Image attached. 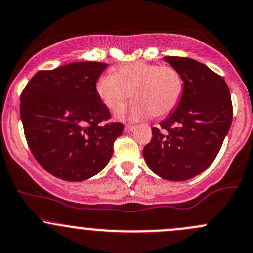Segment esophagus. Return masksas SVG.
Instances as JSON below:
<instances>
[{
  "label": "esophagus",
  "instance_id": "1",
  "mask_svg": "<svg viewBox=\"0 0 253 253\" xmlns=\"http://www.w3.org/2000/svg\"><path fill=\"white\" fill-rule=\"evenodd\" d=\"M134 129H135V126H131V124H126V127H124V130H126V132L132 131V130H134Z\"/></svg>",
  "mask_w": 253,
  "mask_h": 253
}]
</instances>
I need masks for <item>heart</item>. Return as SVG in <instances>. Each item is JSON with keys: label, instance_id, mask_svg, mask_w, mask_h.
<instances>
[{"label": "heart", "instance_id": "b5f03b06", "mask_svg": "<svg viewBox=\"0 0 253 253\" xmlns=\"http://www.w3.org/2000/svg\"><path fill=\"white\" fill-rule=\"evenodd\" d=\"M184 86L183 75L174 67L140 61L119 67L116 74L101 75L96 91L112 111L123 107L131 96L136 98L130 118H163L179 106Z\"/></svg>", "mask_w": 253, "mask_h": 253}]
</instances>
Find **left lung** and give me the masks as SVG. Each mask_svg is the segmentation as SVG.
I'll return each instance as SVG.
<instances>
[{
    "label": "left lung",
    "mask_w": 253,
    "mask_h": 253,
    "mask_svg": "<svg viewBox=\"0 0 253 253\" xmlns=\"http://www.w3.org/2000/svg\"><path fill=\"white\" fill-rule=\"evenodd\" d=\"M163 59L183 75V98L160 127H153L142 153L158 176L184 181L206 170L217 157L230 129L233 105L225 80L207 66L185 57Z\"/></svg>",
    "instance_id": "left-lung-1"
}]
</instances>
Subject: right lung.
I'll return each mask as SVG.
<instances>
[{
	"instance_id": "add662e5",
	"label": "right lung",
	"mask_w": 253,
	"mask_h": 253,
	"mask_svg": "<svg viewBox=\"0 0 253 253\" xmlns=\"http://www.w3.org/2000/svg\"><path fill=\"white\" fill-rule=\"evenodd\" d=\"M107 64L73 62L36 73L20 96V118L31 153L45 170L67 181L100 173L123 132L96 91Z\"/></svg>"
}]
</instances>
